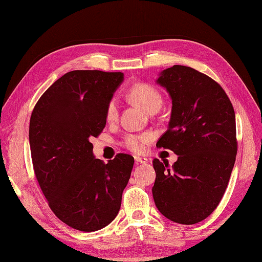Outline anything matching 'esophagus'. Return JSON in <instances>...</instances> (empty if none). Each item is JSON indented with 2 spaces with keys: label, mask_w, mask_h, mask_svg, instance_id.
Listing matches in <instances>:
<instances>
[{
  "label": "esophagus",
  "mask_w": 262,
  "mask_h": 262,
  "mask_svg": "<svg viewBox=\"0 0 262 262\" xmlns=\"http://www.w3.org/2000/svg\"><path fill=\"white\" fill-rule=\"evenodd\" d=\"M135 161H136V164H145L148 162V159L137 155V157H135Z\"/></svg>",
  "instance_id": "34e87169"
}]
</instances>
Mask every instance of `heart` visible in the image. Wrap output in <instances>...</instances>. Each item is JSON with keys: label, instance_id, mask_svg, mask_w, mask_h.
I'll use <instances>...</instances> for the list:
<instances>
[{"label": "heart", "instance_id": "b5f03b06", "mask_svg": "<svg viewBox=\"0 0 262 262\" xmlns=\"http://www.w3.org/2000/svg\"><path fill=\"white\" fill-rule=\"evenodd\" d=\"M129 97L138 107H141L147 114L152 111H158L162 105V96L154 86L146 84V83H138L132 86L129 91ZM105 117L108 121H114L118 117V103L116 99H111L105 109ZM149 140L148 134L134 135L128 134L124 138V145L133 152H141L144 143Z\"/></svg>", "mask_w": 262, "mask_h": 262}]
</instances>
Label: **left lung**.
I'll use <instances>...</instances> for the list:
<instances>
[{"mask_svg": "<svg viewBox=\"0 0 262 262\" xmlns=\"http://www.w3.org/2000/svg\"><path fill=\"white\" fill-rule=\"evenodd\" d=\"M157 83L172 101L157 146L178 160L172 166L153 160L154 203L168 220L196 224L215 210L230 181L237 151L234 109L219 83L188 66L163 70Z\"/></svg>", "mask_w": 262, "mask_h": 262, "instance_id": "1", "label": "left lung"}]
</instances>
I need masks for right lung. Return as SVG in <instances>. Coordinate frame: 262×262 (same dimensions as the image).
I'll return each instance as SVG.
<instances>
[{
	"mask_svg": "<svg viewBox=\"0 0 262 262\" xmlns=\"http://www.w3.org/2000/svg\"><path fill=\"white\" fill-rule=\"evenodd\" d=\"M122 81L120 72H69L31 114L29 143L39 186L54 214L82 232L101 230L115 220L134 165V158L124 153L103 163L94 158L90 142L103 130L107 104Z\"/></svg>",
	"mask_w": 262,
	"mask_h": 262,
	"instance_id": "add662e5",
	"label": "right lung"
}]
</instances>
